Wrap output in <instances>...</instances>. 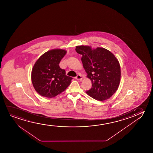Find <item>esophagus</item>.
I'll return each mask as SVG.
<instances>
[{"instance_id":"34e87169","label":"esophagus","mask_w":153,"mask_h":153,"mask_svg":"<svg viewBox=\"0 0 153 153\" xmlns=\"http://www.w3.org/2000/svg\"><path fill=\"white\" fill-rule=\"evenodd\" d=\"M76 79L78 80H82V76L80 75H78L75 78Z\"/></svg>"}]
</instances>
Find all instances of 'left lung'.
<instances>
[{
  "label": "left lung",
  "instance_id": "8db88e82",
  "mask_svg": "<svg viewBox=\"0 0 153 153\" xmlns=\"http://www.w3.org/2000/svg\"><path fill=\"white\" fill-rule=\"evenodd\" d=\"M76 51L82 55V61L92 87L86 93L97 100L110 98L117 90L121 79L119 62L107 49L90 46H76Z\"/></svg>",
  "mask_w": 153,
  "mask_h": 153
}]
</instances>
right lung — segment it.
<instances>
[{"mask_svg":"<svg viewBox=\"0 0 153 153\" xmlns=\"http://www.w3.org/2000/svg\"><path fill=\"white\" fill-rule=\"evenodd\" d=\"M66 52V51L58 48L48 51L34 64L32 70V82L36 91L41 96L54 97L71 84L73 78L66 75L65 70L59 66Z\"/></svg>","mask_w":153,"mask_h":153,"instance_id":"add662e5","label":"right lung"}]
</instances>
